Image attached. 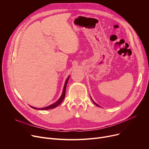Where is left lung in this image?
<instances>
[{"mask_svg":"<svg viewBox=\"0 0 149 149\" xmlns=\"http://www.w3.org/2000/svg\"><path fill=\"white\" fill-rule=\"evenodd\" d=\"M91 99H92V98H91ZM92 101H93V103H94V104H95V105H97V106H99V105H97V104H96V103H95V102H94V101H93V100H92ZM99 107H100V106H99Z\"/></svg>","mask_w":149,"mask_h":149,"instance_id":"8db88e82","label":"left lung"}]
</instances>
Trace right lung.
I'll use <instances>...</instances> for the list:
<instances>
[{
    "mask_svg": "<svg viewBox=\"0 0 149 149\" xmlns=\"http://www.w3.org/2000/svg\"><path fill=\"white\" fill-rule=\"evenodd\" d=\"M69 77H70V75H69L67 79L65 81V85H64V87H63V93L61 96V97L59 98V100L56 101L55 103L49 105L48 107H44V108H35V107H32L31 106L32 108H34L35 109V110H50V109H53V108H56L57 106H58L59 104H61V102L63 101V100H64L65 98V93H66V85H67V83H68V80H69Z\"/></svg>",
    "mask_w": 149,
    "mask_h": 149,
    "instance_id": "right-lung-1",
    "label": "right lung"
}]
</instances>
